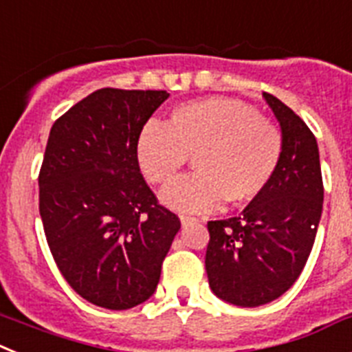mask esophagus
Segmentation results:
<instances>
[{"instance_id":"obj_1","label":"esophagus","mask_w":352,"mask_h":352,"mask_svg":"<svg viewBox=\"0 0 352 352\" xmlns=\"http://www.w3.org/2000/svg\"><path fill=\"white\" fill-rule=\"evenodd\" d=\"M193 221H198L197 218H193V216H184V214H182V216H180V223H182V225H188V223H193Z\"/></svg>"}]
</instances>
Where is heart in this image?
I'll return each instance as SVG.
<instances>
[{
    "label": "heart",
    "mask_w": 352,
    "mask_h": 352,
    "mask_svg": "<svg viewBox=\"0 0 352 352\" xmlns=\"http://www.w3.org/2000/svg\"><path fill=\"white\" fill-rule=\"evenodd\" d=\"M283 146L280 127L255 108L210 97L173 108L168 125L146 122L136 140V161L151 184L164 186L193 157L199 173L168 186L163 201L179 212H204L264 193Z\"/></svg>",
    "instance_id": "heart-1"
}]
</instances>
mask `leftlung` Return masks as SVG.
I'll return each mask as SVG.
<instances>
[{"mask_svg": "<svg viewBox=\"0 0 352 352\" xmlns=\"http://www.w3.org/2000/svg\"><path fill=\"white\" fill-rule=\"evenodd\" d=\"M264 99L283 133L271 184L235 218L209 221L206 271L212 292L237 307H261L294 285L316 241L324 186L316 136L289 106Z\"/></svg>", "mask_w": 352, "mask_h": 352, "instance_id": "left-lung-1", "label": "left lung"}]
</instances>
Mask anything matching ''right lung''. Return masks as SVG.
<instances>
[{
  "mask_svg": "<svg viewBox=\"0 0 352 352\" xmlns=\"http://www.w3.org/2000/svg\"><path fill=\"white\" fill-rule=\"evenodd\" d=\"M164 90L100 88L51 127L38 210L62 276L81 298L127 310L154 294L180 228L140 172L136 140Z\"/></svg>",
  "mask_w": 352,
  "mask_h": 352,
  "instance_id": "add662e5",
  "label": "right lung"
}]
</instances>
